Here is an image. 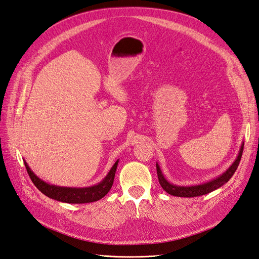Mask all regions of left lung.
I'll return each mask as SVG.
<instances>
[{"instance_id":"8db88e82","label":"left lung","mask_w":259,"mask_h":259,"mask_svg":"<svg viewBox=\"0 0 259 259\" xmlns=\"http://www.w3.org/2000/svg\"><path fill=\"white\" fill-rule=\"evenodd\" d=\"M243 146H244V144H242L240 151H239V155H238L236 161L233 163V165L229 167L223 175L218 177L214 180L209 181V183H207V184L199 185V186H193V187H177L174 185H170L169 183H167V180L164 178V176L162 175L160 167L157 164L156 166H157V174H158L159 183H160L162 189H163L165 192H167L170 195L179 196V197H194V196H200V195L212 192V191L225 185L227 181L233 177L239 163H240L242 152H243Z\"/></svg>"}]
</instances>
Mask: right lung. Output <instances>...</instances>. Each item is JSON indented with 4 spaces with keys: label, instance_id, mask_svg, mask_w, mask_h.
Segmentation results:
<instances>
[{
    "label": "right lung",
    "instance_id": "1",
    "mask_svg": "<svg viewBox=\"0 0 259 259\" xmlns=\"http://www.w3.org/2000/svg\"><path fill=\"white\" fill-rule=\"evenodd\" d=\"M24 164L27 170V174L30 176L31 180L33 181V184L46 196L56 200H60V202H63V203L85 204V203L96 202V200H99L104 195L108 194L114 183V177H115V173H116L118 161L115 162V164L109 171L108 176L105 177L100 184L94 187L81 188V189L80 188L79 189L62 188V187L48 185L33 173V171L30 169V167L27 166L26 162H24Z\"/></svg>",
    "mask_w": 259,
    "mask_h": 259
}]
</instances>
